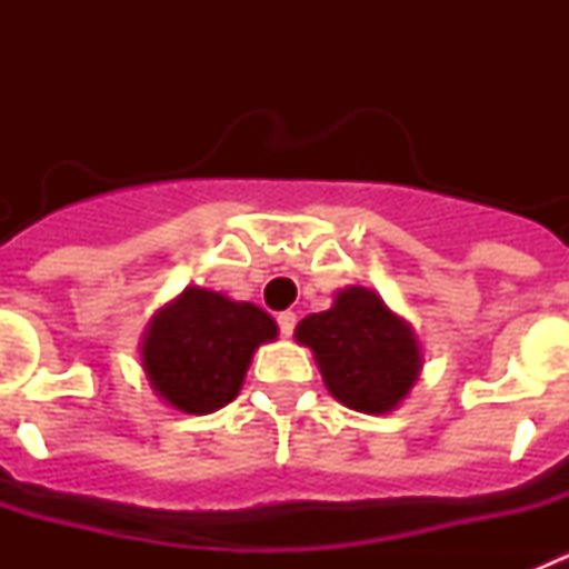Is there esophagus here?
<instances>
[{
	"label": "esophagus",
	"mask_w": 569,
	"mask_h": 569,
	"mask_svg": "<svg viewBox=\"0 0 569 569\" xmlns=\"http://www.w3.org/2000/svg\"><path fill=\"white\" fill-rule=\"evenodd\" d=\"M279 330H281V336H293V330H296V313L293 310H284V313H279Z\"/></svg>",
	"instance_id": "1"
}]
</instances>
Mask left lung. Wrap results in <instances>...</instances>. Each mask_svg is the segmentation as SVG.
Segmentation results:
<instances>
[{
    "mask_svg": "<svg viewBox=\"0 0 569 569\" xmlns=\"http://www.w3.org/2000/svg\"><path fill=\"white\" fill-rule=\"evenodd\" d=\"M296 339L316 353L330 393L359 413L393 410L419 376V345L379 293L350 288L325 313L299 321Z\"/></svg>",
    "mask_w": 569,
    "mask_h": 569,
    "instance_id": "8db88e82",
    "label": "left lung"
}]
</instances>
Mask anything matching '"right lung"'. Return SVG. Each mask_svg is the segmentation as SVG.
<instances>
[{
	"label": "right lung",
	"mask_w": 569,
	"mask_h": 569,
	"mask_svg": "<svg viewBox=\"0 0 569 569\" xmlns=\"http://www.w3.org/2000/svg\"><path fill=\"white\" fill-rule=\"evenodd\" d=\"M276 339V321L256 305L190 288L150 321L142 361L153 390L202 416L236 399L253 350Z\"/></svg>",
	"instance_id": "1"
}]
</instances>
